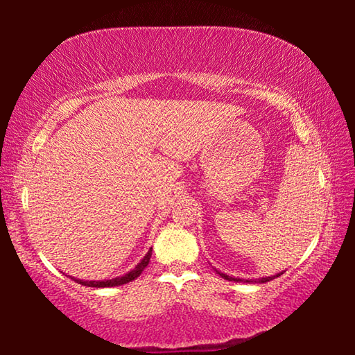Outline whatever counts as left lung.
I'll return each instance as SVG.
<instances>
[{
  "instance_id": "1",
  "label": "left lung",
  "mask_w": 355,
  "mask_h": 355,
  "mask_svg": "<svg viewBox=\"0 0 355 355\" xmlns=\"http://www.w3.org/2000/svg\"><path fill=\"white\" fill-rule=\"evenodd\" d=\"M214 271L218 272L222 279H225V280H233V282H245V284H266V282H269V280H272V279H275V277H279V275H282L284 272H279L277 275H271V277H261V279H254V280H243V279H239V277H230V275H227V274H224V272H220V271H218V269L214 268Z\"/></svg>"
}]
</instances>
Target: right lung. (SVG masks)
I'll return each mask as SVG.
<instances>
[{"mask_svg": "<svg viewBox=\"0 0 355 355\" xmlns=\"http://www.w3.org/2000/svg\"><path fill=\"white\" fill-rule=\"evenodd\" d=\"M150 257H152V249H150L146 254V257H144L142 260L136 264L135 269H131V271L127 272L125 275H120V277H114V279H110V280H81V279H75V277H70V279H73L76 284L84 285V286H92V288H106V286L125 285V284H128V282L139 277L141 272L147 268V264L150 261Z\"/></svg>", "mask_w": 355, "mask_h": 355, "instance_id": "add662e5", "label": "right lung"}]
</instances>
